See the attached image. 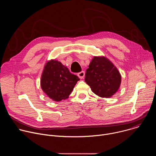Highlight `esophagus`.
Segmentation results:
<instances>
[{
  "label": "esophagus",
  "instance_id": "34e87169",
  "mask_svg": "<svg viewBox=\"0 0 156 156\" xmlns=\"http://www.w3.org/2000/svg\"><path fill=\"white\" fill-rule=\"evenodd\" d=\"M78 77H79L80 79H83V78H84V71H82V72L78 73Z\"/></svg>",
  "mask_w": 156,
  "mask_h": 156
}]
</instances>
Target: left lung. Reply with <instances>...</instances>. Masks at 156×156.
Wrapping results in <instances>:
<instances>
[{"mask_svg":"<svg viewBox=\"0 0 156 156\" xmlns=\"http://www.w3.org/2000/svg\"><path fill=\"white\" fill-rule=\"evenodd\" d=\"M122 77L114 64L104 57H94L86 70L84 81L101 98H110L119 90Z\"/></svg>","mask_w":156,"mask_h":156,"instance_id":"8db88e82","label":"left lung"}]
</instances>
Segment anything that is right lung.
<instances>
[{
  "instance_id": "right-lung-1",
  "label": "right lung",
  "mask_w": 156,
  "mask_h": 156,
  "mask_svg": "<svg viewBox=\"0 0 156 156\" xmlns=\"http://www.w3.org/2000/svg\"><path fill=\"white\" fill-rule=\"evenodd\" d=\"M80 78L57 60L47 62L42 73L41 86L51 99L60 101L68 98Z\"/></svg>"
}]
</instances>
